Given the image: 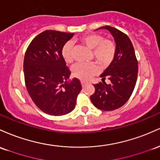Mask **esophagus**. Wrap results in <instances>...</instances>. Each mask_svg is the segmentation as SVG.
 <instances>
[{"mask_svg": "<svg viewBox=\"0 0 160 160\" xmlns=\"http://www.w3.org/2000/svg\"><path fill=\"white\" fill-rule=\"evenodd\" d=\"M81 84H82V88H85V86L88 85V84L86 83V82H81Z\"/></svg>", "mask_w": 160, "mask_h": 160, "instance_id": "1", "label": "esophagus"}]
</instances>
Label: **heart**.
Returning a JSON list of instances; mask_svg holds the SVG:
<instances>
[{
	"mask_svg": "<svg viewBox=\"0 0 160 160\" xmlns=\"http://www.w3.org/2000/svg\"><path fill=\"white\" fill-rule=\"evenodd\" d=\"M80 41L90 49L93 50V54L95 59L102 66H108L114 60L116 53V44L112 41L103 39V37L98 34H89L85 35L81 38ZM62 55L64 60L67 63L72 62L73 55L72 43L67 42L64 44L62 49ZM98 70L99 67L96 62H80L75 64L72 69V75L82 81H88L93 75L98 72Z\"/></svg>",
	"mask_w": 160,
	"mask_h": 160,
	"instance_id": "1",
	"label": "heart"
}]
</instances>
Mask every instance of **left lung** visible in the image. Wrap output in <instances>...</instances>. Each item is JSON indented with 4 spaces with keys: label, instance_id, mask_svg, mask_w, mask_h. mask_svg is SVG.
Masks as SVG:
<instances>
[{
    "label": "left lung",
    "instance_id": "left-lung-1",
    "mask_svg": "<svg viewBox=\"0 0 160 160\" xmlns=\"http://www.w3.org/2000/svg\"><path fill=\"white\" fill-rule=\"evenodd\" d=\"M100 28L108 30L112 35L116 53L112 62L100 75L102 81L109 78L110 84L94 85L95 92L91 100L97 108L111 111L123 106L133 92L138 78V60L132 41L125 33L109 26L98 29Z\"/></svg>",
    "mask_w": 160,
    "mask_h": 160
}]
</instances>
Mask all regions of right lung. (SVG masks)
I'll use <instances>...</instances> for the list:
<instances>
[{"mask_svg":"<svg viewBox=\"0 0 160 160\" xmlns=\"http://www.w3.org/2000/svg\"><path fill=\"white\" fill-rule=\"evenodd\" d=\"M73 35L47 30L32 41L25 54L23 71L27 91L35 105L51 116L72 112L82 90L78 78L69 79L71 72L62 55L64 44Z\"/></svg>","mask_w":160,"mask_h":160,"instance_id":"obj_1","label":"right lung"}]
</instances>
